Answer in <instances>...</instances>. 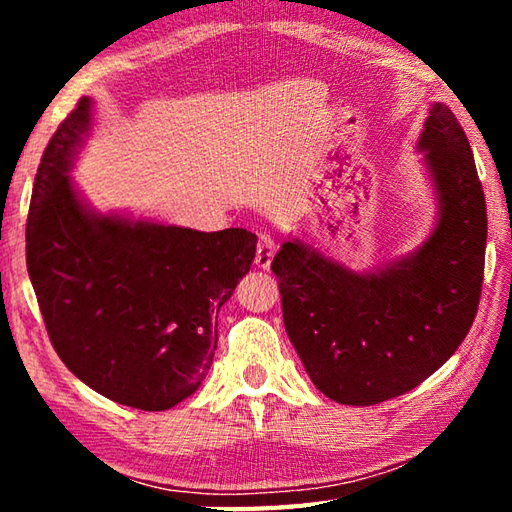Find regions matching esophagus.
<instances>
[{"instance_id":"esophagus-1","label":"esophagus","mask_w":512,"mask_h":512,"mask_svg":"<svg viewBox=\"0 0 512 512\" xmlns=\"http://www.w3.org/2000/svg\"><path fill=\"white\" fill-rule=\"evenodd\" d=\"M273 255H275V241L271 235H266L262 232L257 241V253H255V264L259 268H268L273 262Z\"/></svg>"}]
</instances>
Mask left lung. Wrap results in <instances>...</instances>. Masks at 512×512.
Here are the masks:
<instances>
[{
    "label": "left lung",
    "mask_w": 512,
    "mask_h": 512,
    "mask_svg": "<svg viewBox=\"0 0 512 512\" xmlns=\"http://www.w3.org/2000/svg\"><path fill=\"white\" fill-rule=\"evenodd\" d=\"M420 149L438 225L409 257L354 273L300 239L273 257L284 327L329 400L370 406L404 395L452 357L479 309L488 212L463 126L433 103Z\"/></svg>",
    "instance_id": "8db88e82"
}]
</instances>
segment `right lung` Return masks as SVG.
I'll list each match as a JSON object with an SVG mask.
<instances>
[{"label": "right lung", "mask_w": 512, "mask_h": 512, "mask_svg": "<svg viewBox=\"0 0 512 512\" xmlns=\"http://www.w3.org/2000/svg\"><path fill=\"white\" fill-rule=\"evenodd\" d=\"M88 128L83 97L42 153L29 277L51 345L83 384L117 404L167 411L210 370L219 309L250 271L257 237L90 212L67 178Z\"/></svg>", "instance_id": "add662e5"}]
</instances>
